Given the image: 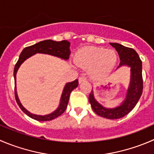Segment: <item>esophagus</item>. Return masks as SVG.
<instances>
[{
  "mask_svg": "<svg viewBox=\"0 0 154 154\" xmlns=\"http://www.w3.org/2000/svg\"><path fill=\"white\" fill-rule=\"evenodd\" d=\"M86 77H85V76H81V77H79V83H81L82 82H84V81H86Z\"/></svg>",
  "mask_w": 154,
  "mask_h": 154,
  "instance_id": "obj_1",
  "label": "esophagus"
}]
</instances>
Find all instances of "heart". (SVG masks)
<instances>
[{"instance_id":"b5f03b06","label":"heart","mask_w":154,"mask_h":154,"mask_svg":"<svg viewBox=\"0 0 154 154\" xmlns=\"http://www.w3.org/2000/svg\"><path fill=\"white\" fill-rule=\"evenodd\" d=\"M117 61V53L111 50L98 47H85L77 53L75 63L78 66L92 68V74L101 78L108 74Z\"/></svg>"}]
</instances>
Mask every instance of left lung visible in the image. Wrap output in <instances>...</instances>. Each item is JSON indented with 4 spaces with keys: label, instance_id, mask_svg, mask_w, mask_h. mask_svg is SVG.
I'll use <instances>...</instances> for the list:
<instances>
[{
    "label": "left lung",
    "instance_id": "obj_1",
    "mask_svg": "<svg viewBox=\"0 0 154 154\" xmlns=\"http://www.w3.org/2000/svg\"><path fill=\"white\" fill-rule=\"evenodd\" d=\"M116 49L120 59L119 67L127 65L131 68V80L126 97L121 104L114 108H106L95 99L93 90L89 95V101L92 110L100 117L110 120L120 119L129 113L135 107L143 92L142 62L133 49L124 47L117 43H110ZM118 67V68H119Z\"/></svg>",
    "mask_w": 154,
    "mask_h": 154
}]
</instances>
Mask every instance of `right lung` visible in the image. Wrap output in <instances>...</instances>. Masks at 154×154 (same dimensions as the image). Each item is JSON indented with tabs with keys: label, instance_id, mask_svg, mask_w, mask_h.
<instances>
[{
	"label": "right lung",
	"instance_id": "add662e5",
	"mask_svg": "<svg viewBox=\"0 0 154 154\" xmlns=\"http://www.w3.org/2000/svg\"><path fill=\"white\" fill-rule=\"evenodd\" d=\"M69 47L70 43L67 41H52V40H46V41H41V42L37 43V44H34L32 46H30V47H25L22 50V53H21L19 60L17 61L16 65H15L14 72H13V76H14L15 80V98H16V102H17L18 105L19 106L21 110L25 114L28 115V117H31V118L37 120V121H49V120H53V119L56 118V117H59L60 115H62L65 112L67 105H68L70 94L72 92L73 89L77 88V86H78V80H75L73 82L68 83L65 84L62 94V97H61L60 104H59L58 108L55 111L50 113V114L44 115V116L33 114V113L28 111L22 105L19 98H18L16 87V73H17L19 66L22 65V63L24 61H25L27 59H28V58L31 57L33 55L36 54V53H44V54L52 55V56L59 57L61 59H65V60H68L69 59L70 53H71Z\"/></svg>",
	"mask_w": 154,
	"mask_h": 154
}]
</instances>
